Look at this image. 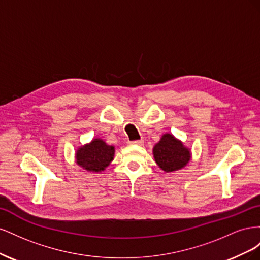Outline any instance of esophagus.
<instances>
[{
    "instance_id": "obj_1",
    "label": "esophagus",
    "mask_w": 260,
    "mask_h": 260,
    "mask_svg": "<svg viewBox=\"0 0 260 260\" xmlns=\"http://www.w3.org/2000/svg\"><path fill=\"white\" fill-rule=\"evenodd\" d=\"M133 145H139V146H142L144 144V141L143 140H136V141H131L130 142Z\"/></svg>"
}]
</instances>
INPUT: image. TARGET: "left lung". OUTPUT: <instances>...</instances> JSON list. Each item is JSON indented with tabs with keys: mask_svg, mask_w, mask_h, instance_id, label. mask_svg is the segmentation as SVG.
I'll list each match as a JSON object with an SVG mask.
<instances>
[{
	"mask_svg": "<svg viewBox=\"0 0 260 260\" xmlns=\"http://www.w3.org/2000/svg\"><path fill=\"white\" fill-rule=\"evenodd\" d=\"M153 154L158 167L166 172H172L186 166L191 159L190 149L170 133H165L155 144Z\"/></svg>",
	"mask_w": 260,
	"mask_h": 260,
	"instance_id": "obj_1",
	"label": "left lung"
}]
</instances>
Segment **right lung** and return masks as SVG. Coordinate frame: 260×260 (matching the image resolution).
I'll return each instance as SVG.
<instances>
[{
  "mask_svg": "<svg viewBox=\"0 0 260 260\" xmlns=\"http://www.w3.org/2000/svg\"><path fill=\"white\" fill-rule=\"evenodd\" d=\"M114 155V146L106 144L102 139H93L77 149L76 162L88 171L101 172L112 162Z\"/></svg>",
  "mask_w": 260,
  "mask_h": 260,
  "instance_id": "obj_1",
  "label": "right lung"
}]
</instances>
